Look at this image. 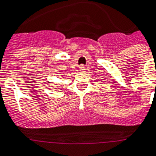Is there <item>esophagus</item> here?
I'll use <instances>...</instances> for the list:
<instances>
[{"label":"esophagus","mask_w":156,"mask_h":156,"mask_svg":"<svg viewBox=\"0 0 156 156\" xmlns=\"http://www.w3.org/2000/svg\"><path fill=\"white\" fill-rule=\"evenodd\" d=\"M79 71L80 72H84V71H85V66L84 65H80L79 67Z\"/></svg>","instance_id":"esophagus-1"}]
</instances>
